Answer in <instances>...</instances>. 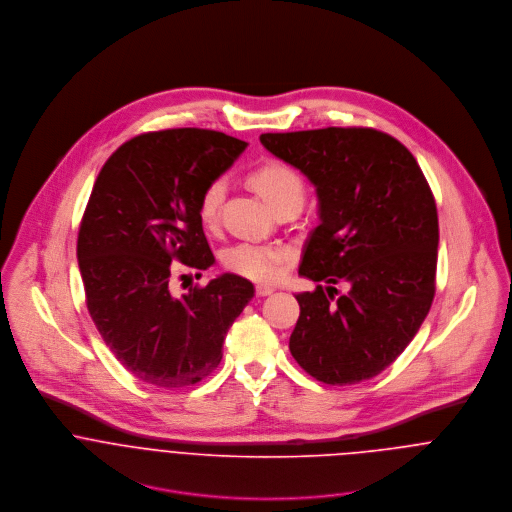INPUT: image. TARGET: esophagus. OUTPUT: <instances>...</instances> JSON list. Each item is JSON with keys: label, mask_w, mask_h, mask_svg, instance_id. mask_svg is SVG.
<instances>
[{"label": "esophagus", "mask_w": 512, "mask_h": 512, "mask_svg": "<svg viewBox=\"0 0 512 512\" xmlns=\"http://www.w3.org/2000/svg\"><path fill=\"white\" fill-rule=\"evenodd\" d=\"M276 292L272 286H264V284H258L256 286V295L258 297H266V295H272V293Z\"/></svg>", "instance_id": "1"}]
</instances>
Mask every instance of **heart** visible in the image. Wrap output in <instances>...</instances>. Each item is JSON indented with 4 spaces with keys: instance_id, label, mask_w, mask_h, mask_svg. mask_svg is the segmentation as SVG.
Segmentation results:
<instances>
[{
    "instance_id": "heart-1",
    "label": "heart",
    "mask_w": 512,
    "mask_h": 512,
    "mask_svg": "<svg viewBox=\"0 0 512 512\" xmlns=\"http://www.w3.org/2000/svg\"><path fill=\"white\" fill-rule=\"evenodd\" d=\"M250 185L278 211L292 203H303L305 187L301 177L292 167L270 161L254 169L248 177ZM226 185L222 179H215L207 185L199 201V217L207 228L217 226L220 205L224 199ZM292 260V250L284 244H268V242H236L222 252V264L234 274L256 282H270L280 276L284 266Z\"/></svg>"
}]
</instances>
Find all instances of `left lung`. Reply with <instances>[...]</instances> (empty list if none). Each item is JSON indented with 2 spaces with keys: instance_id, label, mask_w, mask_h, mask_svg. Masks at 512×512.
Masks as SVG:
<instances>
[{
  "instance_id": "1",
  "label": "left lung",
  "mask_w": 512,
  "mask_h": 512,
  "mask_svg": "<svg viewBox=\"0 0 512 512\" xmlns=\"http://www.w3.org/2000/svg\"><path fill=\"white\" fill-rule=\"evenodd\" d=\"M260 142L299 169L319 199L321 222L305 242L299 276L327 286L295 295L293 359L325 384L368 380L400 357L432 307V189L414 155L372 128L262 134Z\"/></svg>"
}]
</instances>
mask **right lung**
I'll return each mask as SVG.
<instances>
[{"label": "right lung", "instance_id": "obj_1", "mask_svg": "<svg viewBox=\"0 0 512 512\" xmlns=\"http://www.w3.org/2000/svg\"><path fill=\"white\" fill-rule=\"evenodd\" d=\"M246 146L215 130L149 132L118 147L96 177L76 242L86 307L114 357L147 384L183 388L209 376L254 297L236 274L171 292V262L215 264L199 201Z\"/></svg>", "mask_w": 512, "mask_h": 512}]
</instances>
